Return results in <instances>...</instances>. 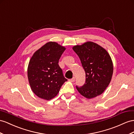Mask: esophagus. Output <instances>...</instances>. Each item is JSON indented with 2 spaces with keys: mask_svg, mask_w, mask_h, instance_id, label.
<instances>
[{
  "mask_svg": "<svg viewBox=\"0 0 134 134\" xmlns=\"http://www.w3.org/2000/svg\"><path fill=\"white\" fill-rule=\"evenodd\" d=\"M68 80H69V81H70V82H74L75 81V77H74L72 79H69Z\"/></svg>",
  "mask_w": 134,
  "mask_h": 134,
  "instance_id": "34e87169",
  "label": "esophagus"
}]
</instances>
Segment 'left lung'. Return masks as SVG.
I'll list each match as a JSON object with an SVG mask.
<instances>
[{
	"instance_id": "8db88e82",
	"label": "left lung",
	"mask_w": 134,
	"mask_h": 134,
	"mask_svg": "<svg viewBox=\"0 0 134 134\" xmlns=\"http://www.w3.org/2000/svg\"><path fill=\"white\" fill-rule=\"evenodd\" d=\"M72 49L80 58L86 77L83 86H76L77 90L89 99L101 94L110 83L113 73V62L108 51L93 42L74 46Z\"/></svg>"
}]
</instances>
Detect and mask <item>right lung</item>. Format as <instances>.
<instances>
[{
    "mask_svg": "<svg viewBox=\"0 0 134 134\" xmlns=\"http://www.w3.org/2000/svg\"><path fill=\"white\" fill-rule=\"evenodd\" d=\"M66 50L57 42H49L34 53L28 67L29 83L38 97L50 100L59 93L65 81L58 62Z\"/></svg>",
    "mask_w": 134,
    "mask_h": 134,
    "instance_id": "1",
    "label": "right lung"
}]
</instances>
